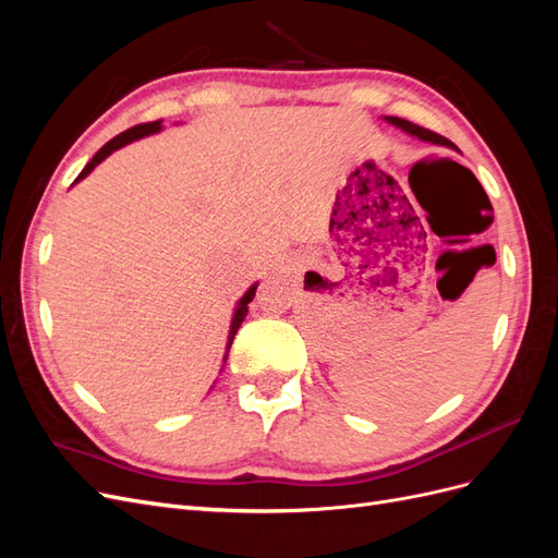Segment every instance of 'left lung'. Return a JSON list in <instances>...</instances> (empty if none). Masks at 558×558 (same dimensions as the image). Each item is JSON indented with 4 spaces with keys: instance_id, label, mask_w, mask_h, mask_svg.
I'll return each mask as SVG.
<instances>
[{
    "instance_id": "8db88e82",
    "label": "left lung",
    "mask_w": 558,
    "mask_h": 558,
    "mask_svg": "<svg viewBox=\"0 0 558 558\" xmlns=\"http://www.w3.org/2000/svg\"><path fill=\"white\" fill-rule=\"evenodd\" d=\"M386 121H388V123H393V125H398V128H402L404 132L414 134V137H418V140H424V142H433V144H440V146H449V148H453V144H451L447 137H442V134H437V132H433V130H428V128H421V125H416V123H412V121H404V118H398V116H388ZM484 199H486V205H488V197H484Z\"/></svg>"
}]
</instances>
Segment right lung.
I'll return each mask as SVG.
<instances>
[{"label": "right lung", "instance_id": "add662e5", "mask_svg": "<svg viewBox=\"0 0 558 558\" xmlns=\"http://www.w3.org/2000/svg\"><path fill=\"white\" fill-rule=\"evenodd\" d=\"M160 125H162V121H154V123H140V125H134V128H130V130H125V132H121L118 134V137H113L111 142H107L102 148L97 150V154L93 156V160L83 167V172L76 177V181L78 179H83V177H88L95 167L102 162L107 156H111L116 148H121V146H125V144H130V142H134V140H140V137H146V134H154V132H158L160 130ZM253 295H256V286H253V289H248L246 291V295L240 300V307H238V312H234V316H232V326H230V337H228V349H230V344H232V340H234V332L240 330V326H242V320H244V316H246V312H248V302L253 300Z\"/></svg>", "mask_w": 558, "mask_h": 558}]
</instances>
